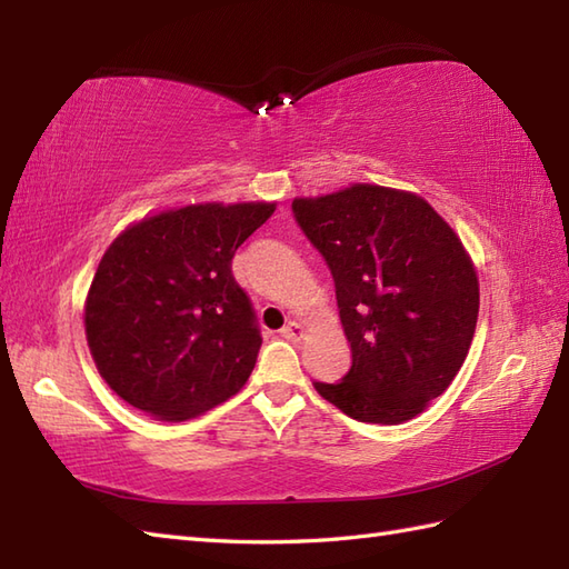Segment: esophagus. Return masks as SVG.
I'll return each instance as SVG.
<instances>
[{
  "label": "esophagus",
  "instance_id": "34e87169",
  "mask_svg": "<svg viewBox=\"0 0 569 569\" xmlns=\"http://www.w3.org/2000/svg\"><path fill=\"white\" fill-rule=\"evenodd\" d=\"M281 337H286V340H291V342H298V340H303V337H306V328L300 322H288L286 328L281 330Z\"/></svg>",
  "mask_w": 569,
  "mask_h": 569
}]
</instances>
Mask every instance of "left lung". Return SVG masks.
Instances as JSON below:
<instances>
[{
    "mask_svg": "<svg viewBox=\"0 0 569 569\" xmlns=\"http://www.w3.org/2000/svg\"><path fill=\"white\" fill-rule=\"evenodd\" d=\"M293 212L330 266L352 349L347 377L316 391L359 422L420 416L475 340L479 278L462 239L418 192L373 183L296 198Z\"/></svg>",
    "mask_w": 569,
    "mask_h": 569,
    "instance_id": "obj_1",
    "label": "left lung"
}]
</instances>
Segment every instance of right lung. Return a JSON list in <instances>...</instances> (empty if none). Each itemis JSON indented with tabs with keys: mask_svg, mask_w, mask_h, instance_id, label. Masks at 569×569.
<instances>
[{
	"mask_svg": "<svg viewBox=\"0 0 569 569\" xmlns=\"http://www.w3.org/2000/svg\"><path fill=\"white\" fill-rule=\"evenodd\" d=\"M273 210L266 200L190 202L114 237L82 320L94 367L122 401L178 422L241 391L261 335L232 259Z\"/></svg>",
	"mask_w": 569,
	"mask_h": 569,
	"instance_id": "1",
	"label": "right lung"
}]
</instances>
